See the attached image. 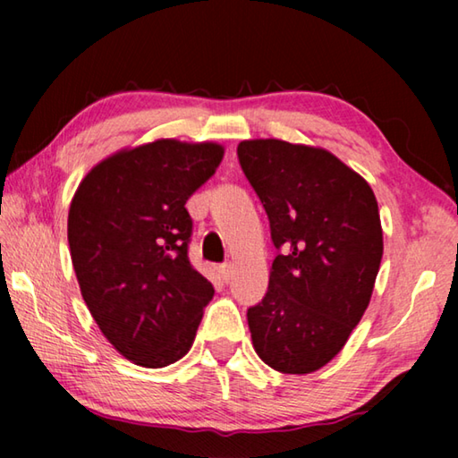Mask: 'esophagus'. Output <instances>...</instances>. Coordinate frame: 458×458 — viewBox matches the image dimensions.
<instances>
[{
  "mask_svg": "<svg viewBox=\"0 0 458 458\" xmlns=\"http://www.w3.org/2000/svg\"><path fill=\"white\" fill-rule=\"evenodd\" d=\"M220 275L224 283H230L232 275H234V267H232L230 262H224V265H220Z\"/></svg>",
  "mask_w": 458,
  "mask_h": 458,
  "instance_id": "1",
  "label": "esophagus"
}]
</instances>
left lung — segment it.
<instances>
[{"label":"left lung","mask_w":458,"mask_h":458,"mask_svg":"<svg viewBox=\"0 0 458 458\" xmlns=\"http://www.w3.org/2000/svg\"><path fill=\"white\" fill-rule=\"evenodd\" d=\"M240 167L276 248L268 291L248 309L259 358L311 374L345 345L369 305L384 242L374 191L325 149L278 139L238 145Z\"/></svg>","instance_id":"8db88e82"}]
</instances>
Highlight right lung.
Wrapping results in <instances>:
<instances>
[{
	"label": "right lung",
	"mask_w": 458,
	"mask_h": 458,
	"mask_svg": "<svg viewBox=\"0 0 458 458\" xmlns=\"http://www.w3.org/2000/svg\"><path fill=\"white\" fill-rule=\"evenodd\" d=\"M216 143L161 139L100 161L76 190L68 244L103 335L143 368L190 352L214 286L191 267L185 201L214 175Z\"/></svg>",
	"instance_id": "right-lung-1"
}]
</instances>
